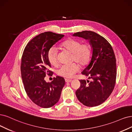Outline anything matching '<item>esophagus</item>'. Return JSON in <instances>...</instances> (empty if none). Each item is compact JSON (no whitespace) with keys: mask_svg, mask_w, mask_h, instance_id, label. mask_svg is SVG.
Listing matches in <instances>:
<instances>
[{"mask_svg":"<svg viewBox=\"0 0 132 132\" xmlns=\"http://www.w3.org/2000/svg\"><path fill=\"white\" fill-rule=\"evenodd\" d=\"M65 80L66 82H71V81H72V80H71V79H65Z\"/></svg>","mask_w":132,"mask_h":132,"instance_id":"obj_1","label":"esophagus"}]
</instances>
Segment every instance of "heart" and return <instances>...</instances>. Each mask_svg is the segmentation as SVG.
<instances>
[{
  "label": "heart",
  "instance_id": "b5f03b06",
  "mask_svg": "<svg viewBox=\"0 0 132 132\" xmlns=\"http://www.w3.org/2000/svg\"><path fill=\"white\" fill-rule=\"evenodd\" d=\"M61 47L72 53L71 60L76 62L61 66L57 70V74L61 77L71 78L80 70L78 63L82 67L89 64L93 53L92 48L90 43H82L80 41L74 38H69L62 42ZM57 54V50L55 47H51L47 52L48 61L53 66L58 64Z\"/></svg>",
  "mask_w": 132,
  "mask_h": 132
}]
</instances>
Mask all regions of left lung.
Listing matches in <instances>:
<instances>
[{
  "instance_id": "8db88e82",
  "label": "left lung",
  "mask_w": 132,
  "mask_h": 132,
  "mask_svg": "<svg viewBox=\"0 0 132 132\" xmlns=\"http://www.w3.org/2000/svg\"><path fill=\"white\" fill-rule=\"evenodd\" d=\"M73 36L89 40L93 50L90 63L81 73L92 81L80 80L76 95L84 105H99L109 97L115 85L116 63L113 48L105 38L94 31H82Z\"/></svg>"
}]
</instances>
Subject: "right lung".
I'll list each match as a JSON object with an SVG mask.
<instances>
[{
	"instance_id": "obj_1",
	"label": "right lung",
	"mask_w": 132,
	"mask_h": 132,
	"mask_svg": "<svg viewBox=\"0 0 132 132\" xmlns=\"http://www.w3.org/2000/svg\"><path fill=\"white\" fill-rule=\"evenodd\" d=\"M64 36L51 31L41 33L34 37L23 51L21 71L24 89L30 99L38 106L48 108L55 105L60 99L65 84L63 78L56 76L51 82L44 78L52 75L47 54L48 50Z\"/></svg>"
}]
</instances>
